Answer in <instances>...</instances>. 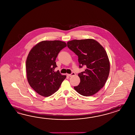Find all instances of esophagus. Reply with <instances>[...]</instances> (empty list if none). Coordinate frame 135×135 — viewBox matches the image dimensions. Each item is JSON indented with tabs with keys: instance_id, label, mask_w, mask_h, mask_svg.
Wrapping results in <instances>:
<instances>
[{
	"instance_id": "obj_1",
	"label": "esophagus",
	"mask_w": 135,
	"mask_h": 135,
	"mask_svg": "<svg viewBox=\"0 0 135 135\" xmlns=\"http://www.w3.org/2000/svg\"><path fill=\"white\" fill-rule=\"evenodd\" d=\"M75 75V73H74V72H72L71 74H68V75L69 76V77H71L72 76H74Z\"/></svg>"
}]
</instances>
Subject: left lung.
<instances>
[{"label":"left lung","instance_id":"left-lung-1","mask_svg":"<svg viewBox=\"0 0 135 135\" xmlns=\"http://www.w3.org/2000/svg\"><path fill=\"white\" fill-rule=\"evenodd\" d=\"M68 47L78 56L79 68L86 66L78 74L79 85L74 88L84 96L96 94L104 87L110 71V62L107 52L98 42L92 39L73 40Z\"/></svg>","mask_w":135,"mask_h":135}]
</instances>
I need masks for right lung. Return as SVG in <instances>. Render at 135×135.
Segmentation results:
<instances>
[{
  "instance_id": "add662e5",
  "label": "right lung",
  "mask_w": 135,
  "mask_h": 135,
  "mask_svg": "<svg viewBox=\"0 0 135 135\" xmlns=\"http://www.w3.org/2000/svg\"><path fill=\"white\" fill-rule=\"evenodd\" d=\"M66 47L60 40L43 41L31 49L26 60L27 78L38 94L49 97L56 92L66 78L58 70L55 60L60 50Z\"/></svg>"
}]
</instances>
